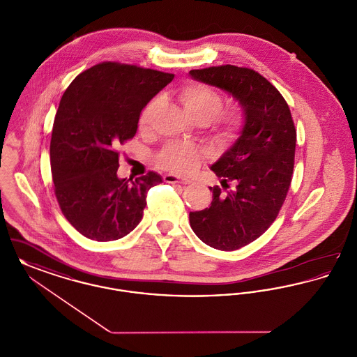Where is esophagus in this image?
<instances>
[{"label":"esophagus","mask_w":357,"mask_h":357,"mask_svg":"<svg viewBox=\"0 0 357 357\" xmlns=\"http://www.w3.org/2000/svg\"><path fill=\"white\" fill-rule=\"evenodd\" d=\"M165 182L166 183H181V185H190L191 183V181L190 179H185V178H179V176H176V175H165Z\"/></svg>","instance_id":"1"}]
</instances>
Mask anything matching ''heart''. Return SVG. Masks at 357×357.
I'll use <instances>...</instances> for the list:
<instances>
[{
    "instance_id": "b5f03b06",
    "label": "heart",
    "mask_w": 357,
    "mask_h": 357,
    "mask_svg": "<svg viewBox=\"0 0 357 357\" xmlns=\"http://www.w3.org/2000/svg\"><path fill=\"white\" fill-rule=\"evenodd\" d=\"M179 100L190 118L199 124H204L214 117L215 137L223 144L234 142L245 127L246 116L243 108L239 104H233L222 109V95L210 85L202 83L185 85L179 91ZM162 105V96H155L146 104L139 118L140 132H151L153 120ZM204 158V149L194 143H169L156 155L160 167L175 174H190L197 170Z\"/></svg>"
}]
</instances>
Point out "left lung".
<instances>
[{
  "instance_id": "1",
  "label": "left lung",
  "mask_w": 357,
  "mask_h": 357,
  "mask_svg": "<svg viewBox=\"0 0 357 357\" xmlns=\"http://www.w3.org/2000/svg\"><path fill=\"white\" fill-rule=\"evenodd\" d=\"M190 76L229 92L245 111L241 135L211 166L223 190L208 187L211 204L190 213V226L206 245L237 250L261 237L285 202L294 167V123L278 89L253 69L227 64L192 69Z\"/></svg>"
}]
</instances>
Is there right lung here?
<instances>
[{"label":"right lung","mask_w":357,"mask_h":357,"mask_svg":"<svg viewBox=\"0 0 357 357\" xmlns=\"http://www.w3.org/2000/svg\"><path fill=\"white\" fill-rule=\"evenodd\" d=\"M172 79L107 61L82 72L66 89L52 130V178L64 217L84 237L115 241L142 221L147 191L162 176L149 171L135 181L120 179L118 149L135 136L142 109Z\"/></svg>","instance_id":"obj_1"}]
</instances>
